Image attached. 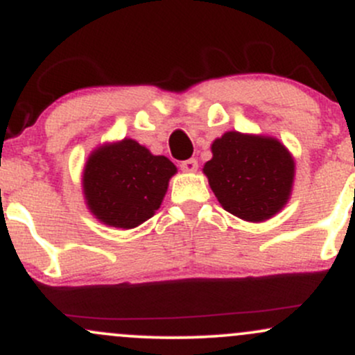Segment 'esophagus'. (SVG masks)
Here are the masks:
<instances>
[{
	"instance_id": "34e87169",
	"label": "esophagus",
	"mask_w": 355,
	"mask_h": 355,
	"mask_svg": "<svg viewBox=\"0 0 355 355\" xmlns=\"http://www.w3.org/2000/svg\"><path fill=\"white\" fill-rule=\"evenodd\" d=\"M180 168L187 171V173H193V171H197V168H198V162L196 158L185 159V162L180 163Z\"/></svg>"
}]
</instances>
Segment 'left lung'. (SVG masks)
Returning <instances> with one entry per match:
<instances>
[{
	"label": "left lung",
	"mask_w": 355,
	"mask_h": 355,
	"mask_svg": "<svg viewBox=\"0 0 355 355\" xmlns=\"http://www.w3.org/2000/svg\"><path fill=\"white\" fill-rule=\"evenodd\" d=\"M204 173L219 204L248 222L271 219L288 204L295 158L272 136L227 131L214 139Z\"/></svg>",
	"instance_id": "8db88e82"
}]
</instances>
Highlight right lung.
I'll return each instance as SVG.
<instances>
[{"label": "right lung", "mask_w": 355, "mask_h": 355, "mask_svg": "<svg viewBox=\"0 0 355 355\" xmlns=\"http://www.w3.org/2000/svg\"><path fill=\"white\" fill-rule=\"evenodd\" d=\"M177 166L131 138L97 146L84 165L89 212L109 227L133 229L155 216Z\"/></svg>", "instance_id": "obj_1"}]
</instances>
